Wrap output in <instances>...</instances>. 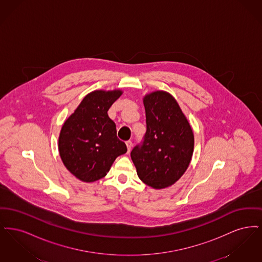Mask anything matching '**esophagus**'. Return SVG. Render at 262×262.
<instances>
[{
  "label": "esophagus",
  "instance_id": "1",
  "mask_svg": "<svg viewBox=\"0 0 262 262\" xmlns=\"http://www.w3.org/2000/svg\"><path fill=\"white\" fill-rule=\"evenodd\" d=\"M125 145H126V148H127V153H129L130 150H132V147H133V142L130 140H127L125 142Z\"/></svg>",
  "mask_w": 262,
  "mask_h": 262
}]
</instances>
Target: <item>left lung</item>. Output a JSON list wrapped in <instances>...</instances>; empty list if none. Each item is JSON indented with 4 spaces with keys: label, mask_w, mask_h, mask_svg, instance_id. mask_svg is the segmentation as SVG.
<instances>
[{
    "label": "left lung",
    "mask_w": 262,
    "mask_h": 262,
    "mask_svg": "<svg viewBox=\"0 0 262 262\" xmlns=\"http://www.w3.org/2000/svg\"><path fill=\"white\" fill-rule=\"evenodd\" d=\"M143 104L146 133L130 157L139 179L160 189L172 186L187 171L193 152V133L171 94L152 92Z\"/></svg>",
    "instance_id": "obj_1"
}]
</instances>
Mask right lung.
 Masks as SVG:
<instances>
[{
	"label": "right lung",
	"instance_id": "obj_1",
	"mask_svg": "<svg viewBox=\"0 0 262 262\" xmlns=\"http://www.w3.org/2000/svg\"><path fill=\"white\" fill-rule=\"evenodd\" d=\"M120 90H96L88 94L62 125L59 152L66 168L82 182L105 177L116 158L126 152L117 137L116 125L108 116Z\"/></svg>",
	"mask_w": 262,
	"mask_h": 262
}]
</instances>
